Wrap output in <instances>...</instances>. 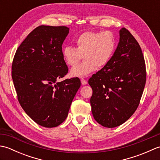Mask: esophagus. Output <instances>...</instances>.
Segmentation results:
<instances>
[{
    "label": "esophagus",
    "instance_id": "34e87169",
    "mask_svg": "<svg viewBox=\"0 0 160 160\" xmlns=\"http://www.w3.org/2000/svg\"><path fill=\"white\" fill-rule=\"evenodd\" d=\"M80 81H81V84H82V85H85V84H87V81L85 79H84V78H81Z\"/></svg>",
    "mask_w": 160,
    "mask_h": 160
}]
</instances>
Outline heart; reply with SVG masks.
<instances>
[{
  "instance_id": "obj_1",
  "label": "heart",
  "mask_w": 160,
  "mask_h": 160,
  "mask_svg": "<svg viewBox=\"0 0 160 160\" xmlns=\"http://www.w3.org/2000/svg\"><path fill=\"white\" fill-rule=\"evenodd\" d=\"M76 47H64L62 57L67 65L73 67L82 57L84 61L71 69L73 77H85L95 70V68L106 65L113 55L115 40L110 32H86L75 40Z\"/></svg>"
}]
</instances>
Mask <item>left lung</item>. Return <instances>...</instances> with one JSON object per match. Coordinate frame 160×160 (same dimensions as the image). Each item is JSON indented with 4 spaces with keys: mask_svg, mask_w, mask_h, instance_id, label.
<instances>
[{
    "mask_svg": "<svg viewBox=\"0 0 160 160\" xmlns=\"http://www.w3.org/2000/svg\"><path fill=\"white\" fill-rule=\"evenodd\" d=\"M147 80L141 47L128 30H120L113 56L89 80L93 116L104 127L113 128L131 117L140 104Z\"/></svg>",
    "mask_w": 160,
    "mask_h": 160,
    "instance_id": "obj_1",
    "label": "left lung"
}]
</instances>
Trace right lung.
<instances>
[{
    "mask_svg": "<svg viewBox=\"0 0 160 160\" xmlns=\"http://www.w3.org/2000/svg\"><path fill=\"white\" fill-rule=\"evenodd\" d=\"M65 26L40 25L17 49L12 77L20 106L36 123L56 127L67 118L81 83L75 78L57 82L68 73L62 45Z\"/></svg>",
    "mask_w": 160,
    "mask_h": 160,
    "instance_id": "obj_1",
    "label": "right lung"
}]
</instances>
